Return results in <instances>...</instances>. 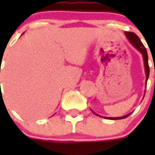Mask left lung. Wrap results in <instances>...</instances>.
<instances>
[{
	"mask_svg": "<svg viewBox=\"0 0 155 155\" xmlns=\"http://www.w3.org/2000/svg\"><path fill=\"white\" fill-rule=\"evenodd\" d=\"M125 34V36L128 39V41H130L131 45H133L134 47L135 48L136 50L140 51L142 56H143V65H144V71H145V74H146V83L147 84V81L149 79V75H150V66H149V63H148V54H147L146 48L144 47V45H143V43L141 42V41L140 40V38L137 36L136 34H134V32H124ZM144 97V95H143ZM94 114H96L98 116L103 117L100 115V114H97L94 113V111H92ZM131 114V113H130ZM130 114H128L126 115H124V116L121 117H104V119H108V120H122V119H124V118H127Z\"/></svg>",
	"mask_w": 155,
	"mask_h": 155,
	"instance_id": "8db88e82",
	"label": "left lung"
}]
</instances>
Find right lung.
Returning a JSON list of instances; mask_svg holds the SVG:
<instances>
[{
  "instance_id": "obj_1",
  "label": "right lung",
  "mask_w": 155,
  "mask_h": 155,
  "mask_svg": "<svg viewBox=\"0 0 155 155\" xmlns=\"http://www.w3.org/2000/svg\"><path fill=\"white\" fill-rule=\"evenodd\" d=\"M0 68H1V67H0ZM0 70H1V69H0ZM0 84H1V83H0Z\"/></svg>"
}]
</instances>
